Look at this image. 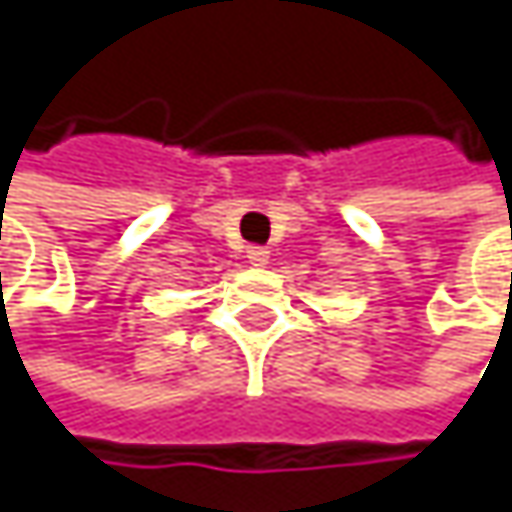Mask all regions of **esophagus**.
<instances>
[{
  "label": "esophagus",
  "mask_w": 512,
  "mask_h": 512,
  "mask_svg": "<svg viewBox=\"0 0 512 512\" xmlns=\"http://www.w3.org/2000/svg\"><path fill=\"white\" fill-rule=\"evenodd\" d=\"M246 257H249L252 266H266V263H269V252H266L263 246H252V249L246 252Z\"/></svg>",
  "instance_id": "obj_1"
}]
</instances>
